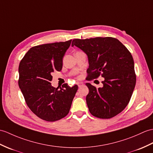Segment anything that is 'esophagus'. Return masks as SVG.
<instances>
[{
    "label": "esophagus",
    "mask_w": 153,
    "mask_h": 153,
    "mask_svg": "<svg viewBox=\"0 0 153 153\" xmlns=\"http://www.w3.org/2000/svg\"><path fill=\"white\" fill-rule=\"evenodd\" d=\"M77 85H78V87H79V88H80L82 86H83L84 84L82 83H77Z\"/></svg>",
    "instance_id": "1"
}]
</instances>
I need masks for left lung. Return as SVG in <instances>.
<instances>
[{
    "mask_svg": "<svg viewBox=\"0 0 153 153\" xmlns=\"http://www.w3.org/2000/svg\"><path fill=\"white\" fill-rule=\"evenodd\" d=\"M72 45L88 56V81L101 76L103 87L87 83L86 97L90 113L100 119H110L123 111L128 104L136 85V76L130 52L119 40L112 37L74 39Z\"/></svg>",
    "mask_w": 153,
    "mask_h": 153,
    "instance_id": "1",
    "label": "left lung"
}]
</instances>
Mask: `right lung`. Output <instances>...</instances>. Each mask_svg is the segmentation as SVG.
<instances>
[{
  "instance_id": "obj_1",
  "label": "right lung",
  "mask_w": 153,
  "mask_h": 153,
  "mask_svg": "<svg viewBox=\"0 0 153 153\" xmlns=\"http://www.w3.org/2000/svg\"><path fill=\"white\" fill-rule=\"evenodd\" d=\"M66 42L31 48L21 60L18 84L28 107L39 118L54 122L68 114L78 87L51 86L52 73L62 68V58L71 44Z\"/></svg>"
}]
</instances>
